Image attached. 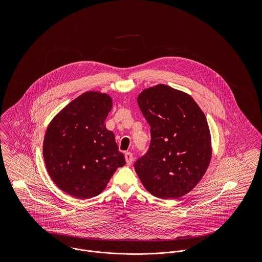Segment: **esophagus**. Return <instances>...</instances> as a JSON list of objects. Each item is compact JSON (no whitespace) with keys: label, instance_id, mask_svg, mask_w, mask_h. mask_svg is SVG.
Masks as SVG:
<instances>
[{"label":"esophagus","instance_id":"esophagus-1","mask_svg":"<svg viewBox=\"0 0 262 262\" xmlns=\"http://www.w3.org/2000/svg\"><path fill=\"white\" fill-rule=\"evenodd\" d=\"M125 159H126V163L128 165H130L133 161V154L131 152H126L125 153Z\"/></svg>","mask_w":262,"mask_h":262}]
</instances>
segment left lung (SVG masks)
Instances as JSON below:
<instances>
[{
    "instance_id": "left-lung-1",
    "label": "left lung",
    "mask_w": 262,
    "mask_h": 262,
    "mask_svg": "<svg viewBox=\"0 0 262 262\" xmlns=\"http://www.w3.org/2000/svg\"><path fill=\"white\" fill-rule=\"evenodd\" d=\"M137 103L149 124L151 141L135 171L151 194L181 198L199 184L211 161L206 116L187 93L165 84L145 89Z\"/></svg>"
}]
</instances>
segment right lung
<instances>
[{"label":"right lung","instance_id":"add662e5","mask_svg":"<svg viewBox=\"0 0 262 262\" xmlns=\"http://www.w3.org/2000/svg\"><path fill=\"white\" fill-rule=\"evenodd\" d=\"M112 98L86 92L49 123L43 141L47 172L62 191L85 200L100 194L125 157L105 121Z\"/></svg>","mask_w":262,"mask_h":262}]
</instances>
